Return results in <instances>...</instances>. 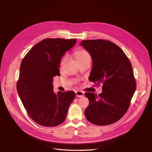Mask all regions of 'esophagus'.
Listing matches in <instances>:
<instances>
[{
	"label": "esophagus",
	"mask_w": 152,
	"mask_h": 152,
	"mask_svg": "<svg viewBox=\"0 0 152 152\" xmlns=\"http://www.w3.org/2000/svg\"><path fill=\"white\" fill-rule=\"evenodd\" d=\"M84 95V93L82 91H76V97H83Z\"/></svg>",
	"instance_id": "1"
}]
</instances>
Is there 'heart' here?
Segmentation results:
<instances>
[{
  "label": "heart",
  "mask_w": 152,
  "mask_h": 152,
  "mask_svg": "<svg viewBox=\"0 0 152 152\" xmlns=\"http://www.w3.org/2000/svg\"><path fill=\"white\" fill-rule=\"evenodd\" d=\"M74 55H75V57L77 62L83 60H84L86 58L90 57L89 53L87 52L86 50H83V49H79V50H76L74 52ZM66 56H65V57H63V58L61 61V63H60V66H61L63 65L64 62H65V61L66 60Z\"/></svg>",
  "instance_id": "obj_1"
}]
</instances>
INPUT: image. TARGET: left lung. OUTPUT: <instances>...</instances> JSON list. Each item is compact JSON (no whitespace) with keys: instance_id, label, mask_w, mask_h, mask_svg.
Masks as SVG:
<instances>
[{"instance_id":"left-lung-1","label":"left lung","mask_w":152,"mask_h":152,"mask_svg":"<svg viewBox=\"0 0 152 152\" xmlns=\"http://www.w3.org/2000/svg\"><path fill=\"white\" fill-rule=\"evenodd\" d=\"M80 45L93 60L89 79L103 85L101 94H84L89 100L85 116L97 126L115 123L128 110L136 88L131 61L120 47L107 40H84Z\"/></svg>"}]
</instances>
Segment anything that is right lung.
<instances>
[{
  "instance_id": "right-lung-1",
  "label": "right lung",
  "mask_w": 152,
  "mask_h": 152,
  "mask_svg": "<svg viewBox=\"0 0 152 152\" xmlns=\"http://www.w3.org/2000/svg\"><path fill=\"white\" fill-rule=\"evenodd\" d=\"M76 39L48 38L40 41L23 58L17 89L28 115L36 123L54 127L65 120L75 92H53V77L59 76L61 57Z\"/></svg>"
}]
</instances>
